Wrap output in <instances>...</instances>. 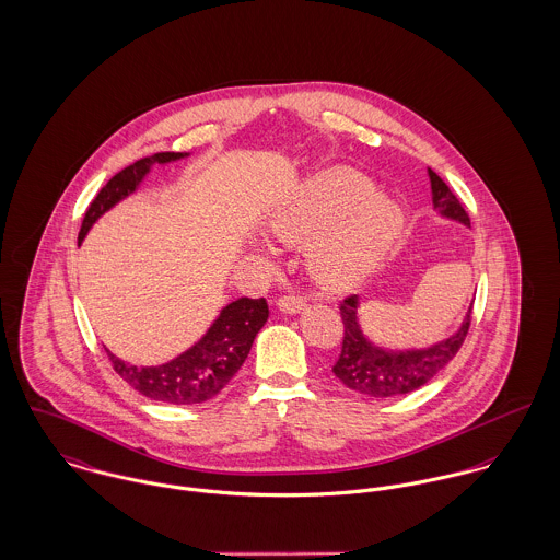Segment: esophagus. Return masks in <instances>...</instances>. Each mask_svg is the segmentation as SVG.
Returning a JSON list of instances; mask_svg holds the SVG:
<instances>
[{
  "instance_id": "34e87169",
  "label": "esophagus",
  "mask_w": 560,
  "mask_h": 560,
  "mask_svg": "<svg viewBox=\"0 0 560 560\" xmlns=\"http://www.w3.org/2000/svg\"><path fill=\"white\" fill-rule=\"evenodd\" d=\"M277 304H279V308H281L283 313H299L301 308H304L306 301H304L302 296H299V294H283Z\"/></svg>"
}]
</instances>
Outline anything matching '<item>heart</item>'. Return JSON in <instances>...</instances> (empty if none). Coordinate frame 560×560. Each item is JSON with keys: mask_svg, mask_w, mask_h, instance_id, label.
Segmentation results:
<instances>
[{"mask_svg": "<svg viewBox=\"0 0 560 560\" xmlns=\"http://www.w3.org/2000/svg\"><path fill=\"white\" fill-rule=\"evenodd\" d=\"M373 194L366 176L335 168L313 178L279 209L270 228L290 245L315 240L308 249L313 279L326 290H347L375 268L400 230L398 209Z\"/></svg>", "mask_w": 560, "mask_h": 560, "instance_id": "1", "label": "heart"}]
</instances>
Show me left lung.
<instances>
[{"label": "left lung", "instance_id": "obj_1", "mask_svg": "<svg viewBox=\"0 0 560 560\" xmlns=\"http://www.w3.org/2000/svg\"><path fill=\"white\" fill-rule=\"evenodd\" d=\"M429 174L434 207L443 215L458 219L469 225V215L460 200L454 196V191L445 185V180L439 174L432 173L431 168ZM339 311L343 319V345L332 366V373L345 387L371 398H394L431 382L432 377L458 353L474 319L471 304L460 330L454 337L420 351H386L364 339L358 326V301L353 294L341 301Z\"/></svg>", "mask_w": 560, "mask_h": 560}]
</instances>
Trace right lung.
Here are the masks:
<instances>
[{"mask_svg": "<svg viewBox=\"0 0 560 560\" xmlns=\"http://www.w3.org/2000/svg\"><path fill=\"white\" fill-rule=\"evenodd\" d=\"M183 158V153L164 151L133 162L121 173L115 174L91 200L86 209L79 243L85 238L89 228L121 198L136 189L140 178L149 173L151 164H166ZM268 319L266 299H238L230 302L209 332L166 364L160 366H131L115 358L108 349L113 369L128 382L129 386L147 398L171 402V405H196L217 396L243 366L259 328Z\"/></svg>", "mask_w": 560, "mask_h": 560, "instance_id": "1", "label": "right lung"}]
</instances>
